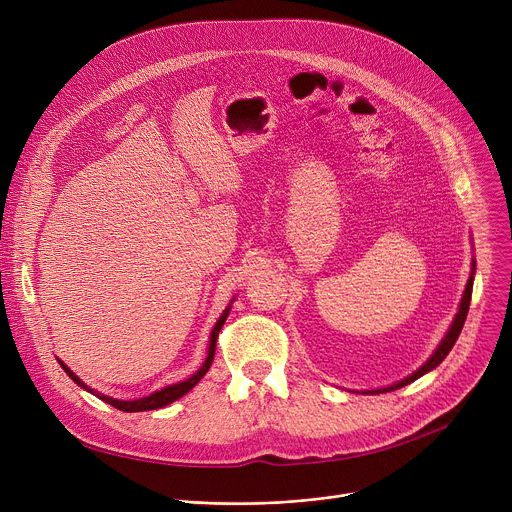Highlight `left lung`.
Returning a JSON list of instances; mask_svg holds the SVG:
<instances>
[{
	"mask_svg": "<svg viewBox=\"0 0 512 512\" xmlns=\"http://www.w3.org/2000/svg\"><path fill=\"white\" fill-rule=\"evenodd\" d=\"M474 273H476V263L472 261V271H470V279H468V283H466V289H464V296H462V302H460V310H458V314H456V318H454V322H452V326H450V330H448V334L444 336V340L440 342V346L435 348V352L423 362V367H419L413 375H409L407 379H403V381H399V383H395V385H391V387H385V389H377V391H369V393H387V391H395V389H401V387H405V385H409V383H413V381H417L419 377H423L425 373H429V371H433L437 364H440L446 356H448V352L454 348V344H456V340H458V336H460V332H462V328H464V322H466V316H468V308H470V300H472V285H474Z\"/></svg>",
	"mask_w": 512,
	"mask_h": 512,
	"instance_id": "left-lung-1",
	"label": "left lung"
}]
</instances>
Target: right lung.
Masks as SVG:
<instances>
[{
    "label": "right lung",
    "instance_id": "obj_1",
    "mask_svg": "<svg viewBox=\"0 0 512 512\" xmlns=\"http://www.w3.org/2000/svg\"><path fill=\"white\" fill-rule=\"evenodd\" d=\"M229 310H231V306L223 312V316L218 318V322L214 324V328H212V334H210V344H208V354H206V360H204V364L202 367L190 377V379H186V381H182V383H176V385H168V387H164V389H160V391H154L152 395H148V397H141V399H133V401H119V399H113V397H107V395H101V393H97V391H93L89 385H85L75 373H72L66 364L62 362V360H58L60 362V367L64 369V373L75 381L79 387H83L85 391H89V393H93V395H97L101 401H105V403H109V405H113L115 409H119V411H127V413H133V411H152V409H162V407H166V405H170V403H174L176 399H180V397H184L192 387H196V383L208 373V369H210V364H212V360H214V350H216V338H218V332H221V328H223V324H225V320H227V316H229Z\"/></svg>",
    "mask_w": 512,
    "mask_h": 512
}]
</instances>
